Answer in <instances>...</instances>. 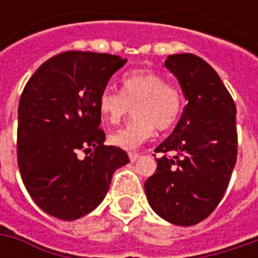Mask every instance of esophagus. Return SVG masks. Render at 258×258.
<instances>
[{
	"label": "esophagus",
	"mask_w": 258,
	"mask_h": 258,
	"mask_svg": "<svg viewBox=\"0 0 258 258\" xmlns=\"http://www.w3.org/2000/svg\"><path fill=\"white\" fill-rule=\"evenodd\" d=\"M129 159H131V162H135V161H138V159H139V154L131 152V154H129Z\"/></svg>",
	"instance_id": "obj_1"
}]
</instances>
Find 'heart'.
Here are the masks:
<instances>
[{
  "mask_svg": "<svg viewBox=\"0 0 258 258\" xmlns=\"http://www.w3.org/2000/svg\"><path fill=\"white\" fill-rule=\"evenodd\" d=\"M182 94L168 85L161 75L151 70H136L124 76L122 92L106 87L99 96V113L106 122L116 124L135 106L132 122L114 131L109 142L124 151H135L155 134V127H172L182 112Z\"/></svg>",
  "mask_w": 258,
  "mask_h": 258,
  "instance_id": "1",
  "label": "heart"
}]
</instances>
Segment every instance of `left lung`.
I'll return each mask as SVG.
<instances>
[{"instance_id": "left-lung-1", "label": "left lung", "mask_w": 258, "mask_h": 258, "mask_svg": "<svg viewBox=\"0 0 258 258\" xmlns=\"http://www.w3.org/2000/svg\"><path fill=\"white\" fill-rule=\"evenodd\" d=\"M186 99L173 132L155 152L158 168L145 192L155 213L175 225H195L223 200L237 161L235 104L220 76L201 57L165 60Z\"/></svg>"}]
</instances>
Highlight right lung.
Returning a JSON list of instances; mask_svg holds the SVG:
<instances>
[{"mask_svg": "<svg viewBox=\"0 0 258 258\" xmlns=\"http://www.w3.org/2000/svg\"><path fill=\"white\" fill-rule=\"evenodd\" d=\"M126 61L66 51L43 63L25 85L18 104V168L33 201L51 217L73 221L93 211L114 171L129 162L123 149L103 144L97 107L107 82ZM80 150L91 155L82 160Z\"/></svg>", "mask_w": 258, "mask_h": 258, "instance_id": "right-lung-1", "label": "right lung"}]
</instances>
